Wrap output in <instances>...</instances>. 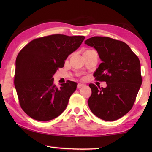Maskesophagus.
<instances>
[{"mask_svg": "<svg viewBox=\"0 0 152 152\" xmlns=\"http://www.w3.org/2000/svg\"><path fill=\"white\" fill-rule=\"evenodd\" d=\"M84 86H85V84H83V83H79L78 84V86H77V88H81L82 87Z\"/></svg>", "mask_w": 152, "mask_h": 152, "instance_id": "34e87169", "label": "esophagus"}]
</instances>
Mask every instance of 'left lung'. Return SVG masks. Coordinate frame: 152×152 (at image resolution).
Masks as SVG:
<instances>
[{
    "instance_id": "8db88e82",
    "label": "left lung",
    "mask_w": 152,
    "mask_h": 152,
    "mask_svg": "<svg viewBox=\"0 0 152 152\" xmlns=\"http://www.w3.org/2000/svg\"><path fill=\"white\" fill-rule=\"evenodd\" d=\"M85 44L96 50L102 63L93 76L106 82V88L90 83L92 94L88 100L96 117L112 121L133 108L142 82L139 59L127 44L106 37H93Z\"/></svg>"
}]
</instances>
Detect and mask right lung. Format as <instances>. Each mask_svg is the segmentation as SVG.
Returning <instances> with one entry per match:
<instances>
[{"mask_svg": "<svg viewBox=\"0 0 152 152\" xmlns=\"http://www.w3.org/2000/svg\"><path fill=\"white\" fill-rule=\"evenodd\" d=\"M85 37L51 34L36 38L19 51L15 61L14 85L19 102L31 118L46 121L65 110L77 83L67 80L57 88L53 75L80 47Z\"/></svg>", "mask_w": 152, "mask_h": 152, "instance_id": "obj_1", "label": "right lung"}]
</instances>
